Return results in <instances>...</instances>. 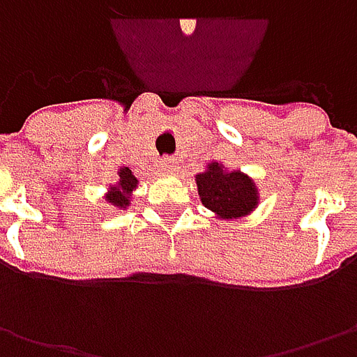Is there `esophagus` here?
Returning a JSON list of instances; mask_svg holds the SVG:
<instances>
[{
	"instance_id": "1",
	"label": "esophagus",
	"mask_w": 357,
	"mask_h": 357,
	"mask_svg": "<svg viewBox=\"0 0 357 357\" xmlns=\"http://www.w3.org/2000/svg\"><path fill=\"white\" fill-rule=\"evenodd\" d=\"M160 167H162V171L174 172L176 171V160H174V158H165V160L160 162Z\"/></svg>"
}]
</instances>
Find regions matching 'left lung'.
<instances>
[{"mask_svg":"<svg viewBox=\"0 0 357 357\" xmlns=\"http://www.w3.org/2000/svg\"><path fill=\"white\" fill-rule=\"evenodd\" d=\"M195 183L200 202L218 220L248 216L260 204V190L252 176L236 169L232 171L218 160L208 162L206 169L195 176Z\"/></svg>","mask_w":357,"mask_h":357,"instance_id":"1","label":"left lung"}]
</instances>
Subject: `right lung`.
<instances>
[{"mask_svg": "<svg viewBox=\"0 0 357 357\" xmlns=\"http://www.w3.org/2000/svg\"><path fill=\"white\" fill-rule=\"evenodd\" d=\"M117 176V183L109 185L103 199L115 211H127L130 206V200H132V192L139 186V178L132 174L129 167H119Z\"/></svg>", "mask_w": 357, "mask_h": 357, "instance_id": "add662e5", "label": "right lung"}]
</instances>
